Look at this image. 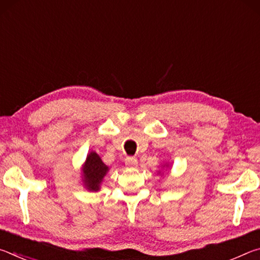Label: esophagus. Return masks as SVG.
<instances>
[{
    "instance_id": "1",
    "label": "esophagus",
    "mask_w": 260,
    "mask_h": 260,
    "mask_svg": "<svg viewBox=\"0 0 260 260\" xmlns=\"http://www.w3.org/2000/svg\"><path fill=\"white\" fill-rule=\"evenodd\" d=\"M125 164L128 167H135L138 165V159L135 157H127L125 159Z\"/></svg>"
}]
</instances>
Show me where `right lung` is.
I'll use <instances>...</instances> for the list:
<instances>
[{"instance_id":"add662e5","label":"right lung","mask_w":260,"mask_h":260,"mask_svg":"<svg viewBox=\"0 0 260 260\" xmlns=\"http://www.w3.org/2000/svg\"><path fill=\"white\" fill-rule=\"evenodd\" d=\"M108 171L109 167L104 164L98 153L90 151L82 166V182L85 187L90 191L100 190L101 182L103 181Z\"/></svg>"}]
</instances>
